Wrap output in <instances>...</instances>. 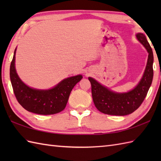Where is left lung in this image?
<instances>
[{
  "instance_id": "8db88e82",
  "label": "left lung",
  "mask_w": 161,
  "mask_h": 161,
  "mask_svg": "<svg viewBox=\"0 0 161 161\" xmlns=\"http://www.w3.org/2000/svg\"><path fill=\"white\" fill-rule=\"evenodd\" d=\"M136 38L149 53L145 70L138 84L126 93H116L88 77L91 84L92 97L95 107L105 114L126 115L135 111L142 103L152 82L153 55L151 46L142 33L136 34Z\"/></svg>"
}]
</instances>
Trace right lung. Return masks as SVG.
<instances>
[{
  "instance_id": "add662e5",
  "label": "right lung",
  "mask_w": 161,
  "mask_h": 161,
  "mask_svg": "<svg viewBox=\"0 0 161 161\" xmlns=\"http://www.w3.org/2000/svg\"><path fill=\"white\" fill-rule=\"evenodd\" d=\"M10 65V80L16 100L22 107L30 112L40 115H52L63 111L66 106L71 91L81 79L82 75L68 77L53 88L47 90L31 88L19 77L15 68V54Z\"/></svg>"
}]
</instances>
